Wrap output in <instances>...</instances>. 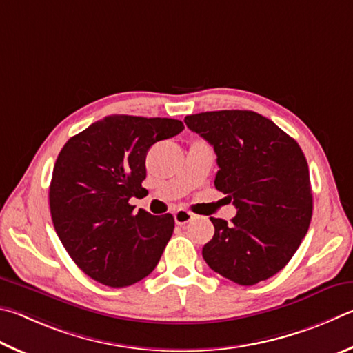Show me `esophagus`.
<instances>
[{
  "label": "esophagus",
  "instance_id": "34e87169",
  "mask_svg": "<svg viewBox=\"0 0 353 353\" xmlns=\"http://www.w3.org/2000/svg\"><path fill=\"white\" fill-rule=\"evenodd\" d=\"M173 217H175V223L176 225H188L189 221H192L195 215L192 212L186 211V209H178V211L173 214Z\"/></svg>",
  "mask_w": 353,
  "mask_h": 353
}]
</instances>
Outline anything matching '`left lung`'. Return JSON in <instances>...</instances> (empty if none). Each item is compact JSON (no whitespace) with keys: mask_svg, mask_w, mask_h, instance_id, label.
<instances>
[{"mask_svg":"<svg viewBox=\"0 0 353 353\" xmlns=\"http://www.w3.org/2000/svg\"><path fill=\"white\" fill-rule=\"evenodd\" d=\"M184 122L214 147V184L237 209L231 223L211 217L215 232L203 246V259L239 285L267 281L290 262L310 226L313 196L304 153L254 111H206Z\"/></svg>","mask_w":353,"mask_h":353,"instance_id":"obj_1","label":"left lung"}]
</instances>
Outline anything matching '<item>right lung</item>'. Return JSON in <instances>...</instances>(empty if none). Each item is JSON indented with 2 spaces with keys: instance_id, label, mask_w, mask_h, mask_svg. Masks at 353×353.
Instances as JSON below:
<instances>
[{
  "instance_id": "add662e5",
  "label": "right lung",
  "mask_w": 353,
  "mask_h": 353,
  "mask_svg": "<svg viewBox=\"0 0 353 353\" xmlns=\"http://www.w3.org/2000/svg\"><path fill=\"white\" fill-rule=\"evenodd\" d=\"M169 117L113 114L61 148L49 186L55 232L77 267L103 285H133L157 267L175 228L172 214H133L144 190L145 154L183 132Z\"/></svg>"
}]
</instances>
